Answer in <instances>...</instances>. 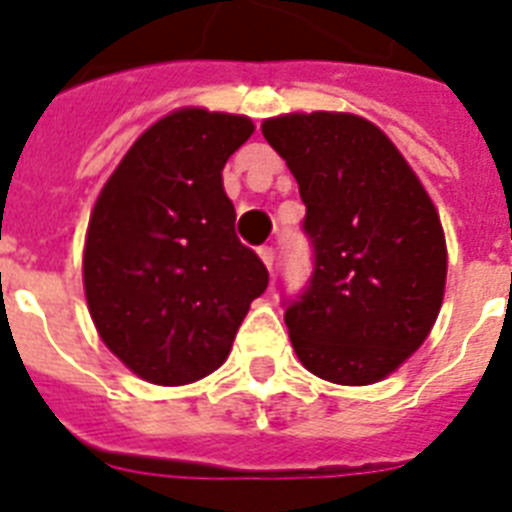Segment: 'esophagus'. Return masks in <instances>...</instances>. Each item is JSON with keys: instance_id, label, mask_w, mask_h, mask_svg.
<instances>
[{"instance_id": "34e87169", "label": "esophagus", "mask_w": 512, "mask_h": 512, "mask_svg": "<svg viewBox=\"0 0 512 512\" xmlns=\"http://www.w3.org/2000/svg\"><path fill=\"white\" fill-rule=\"evenodd\" d=\"M257 255H260V260L265 263V268H268V271H273V263H276V247L265 244V247L257 249Z\"/></svg>"}]
</instances>
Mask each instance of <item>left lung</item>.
<instances>
[{"label": "left lung", "instance_id": "1", "mask_svg": "<svg viewBox=\"0 0 512 512\" xmlns=\"http://www.w3.org/2000/svg\"><path fill=\"white\" fill-rule=\"evenodd\" d=\"M305 204L308 287L284 300L292 348L308 372L369 385L420 348L441 311L446 241L422 183L388 135L353 114L265 119Z\"/></svg>", "mask_w": 512, "mask_h": 512}]
</instances>
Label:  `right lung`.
Listing matches in <instances>:
<instances>
[{"label": "right lung", "mask_w": 512, "mask_h": 512, "mask_svg": "<svg viewBox=\"0 0 512 512\" xmlns=\"http://www.w3.org/2000/svg\"><path fill=\"white\" fill-rule=\"evenodd\" d=\"M247 116L180 108L148 127L103 185L84 244V295L98 335L132 372L185 385L231 353L263 260L233 231L228 156Z\"/></svg>", "instance_id": "add662e5"}]
</instances>
